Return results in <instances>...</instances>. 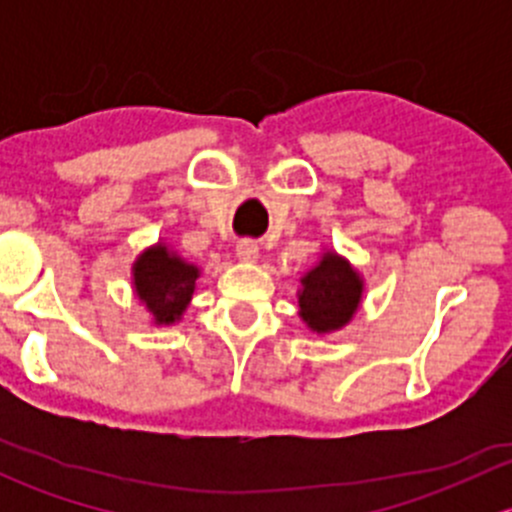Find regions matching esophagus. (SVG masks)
<instances>
[{
	"instance_id": "1",
	"label": "esophagus",
	"mask_w": 512,
	"mask_h": 512,
	"mask_svg": "<svg viewBox=\"0 0 512 512\" xmlns=\"http://www.w3.org/2000/svg\"><path fill=\"white\" fill-rule=\"evenodd\" d=\"M235 255L240 262H255L260 255V245L255 240H240L235 247Z\"/></svg>"
}]
</instances>
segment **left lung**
<instances>
[{"instance_id": "left-lung-1", "label": "left lung", "mask_w": 512, "mask_h": 512, "mask_svg": "<svg viewBox=\"0 0 512 512\" xmlns=\"http://www.w3.org/2000/svg\"><path fill=\"white\" fill-rule=\"evenodd\" d=\"M299 282V317L312 332L329 334L352 322L364 294V280L344 257L327 250Z\"/></svg>"}]
</instances>
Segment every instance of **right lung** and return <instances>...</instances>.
<instances>
[{
    "instance_id": "1",
    "label": "right lung",
    "mask_w": 512,
    "mask_h": 512,
    "mask_svg": "<svg viewBox=\"0 0 512 512\" xmlns=\"http://www.w3.org/2000/svg\"><path fill=\"white\" fill-rule=\"evenodd\" d=\"M198 277V267L175 255L165 242L143 250L133 262L136 297L146 304L156 324H173L183 317Z\"/></svg>"
}]
</instances>
